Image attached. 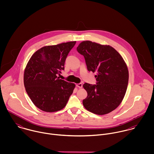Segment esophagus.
Listing matches in <instances>:
<instances>
[{"mask_svg":"<svg viewBox=\"0 0 154 154\" xmlns=\"http://www.w3.org/2000/svg\"><path fill=\"white\" fill-rule=\"evenodd\" d=\"M76 87H78V88H82V83H79L76 84Z\"/></svg>","mask_w":154,"mask_h":154,"instance_id":"obj_1","label":"esophagus"}]
</instances>
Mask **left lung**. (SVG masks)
Wrapping results in <instances>:
<instances>
[{"label": "left lung", "instance_id": "8db88e82", "mask_svg": "<svg viewBox=\"0 0 154 154\" xmlns=\"http://www.w3.org/2000/svg\"><path fill=\"white\" fill-rule=\"evenodd\" d=\"M77 51L84 56L88 71L97 72L96 84L83 85L88 93L84 107L98 115L109 113L120 105L128 88L129 72L123 59L110 45L90 41L80 43Z\"/></svg>", "mask_w": 154, "mask_h": 154}]
</instances>
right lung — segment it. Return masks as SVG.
I'll list each match as a JSON object with an SVG mask.
<instances>
[{
  "mask_svg": "<svg viewBox=\"0 0 154 154\" xmlns=\"http://www.w3.org/2000/svg\"><path fill=\"white\" fill-rule=\"evenodd\" d=\"M76 44L70 42L45 46L30 58L24 72L23 83L34 104L46 112L62 110L75 87L57 76L65 70L66 57Z\"/></svg>",
  "mask_w": 154,
  "mask_h": 154,
  "instance_id": "add662e5",
  "label": "right lung"
}]
</instances>
